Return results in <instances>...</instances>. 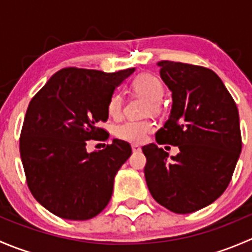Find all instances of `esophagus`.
<instances>
[{
    "label": "esophagus",
    "mask_w": 252,
    "mask_h": 252,
    "mask_svg": "<svg viewBox=\"0 0 252 252\" xmlns=\"http://www.w3.org/2000/svg\"><path fill=\"white\" fill-rule=\"evenodd\" d=\"M131 150H133V152H140L141 147L139 146L138 144H133V145H131Z\"/></svg>",
    "instance_id": "obj_1"
}]
</instances>
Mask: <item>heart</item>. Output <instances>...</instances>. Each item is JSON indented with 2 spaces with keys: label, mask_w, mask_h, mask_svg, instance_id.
<instances>
[{
  "label": "heart",
  "mask_w": 252,
  "mask_h": 252,
  "mask_svg": "<svg viewBox=\"0 0 252 252\" xmlns=\"http://www.w3.org/2000/svg\"><path fill=\"white\" fill-rule=\"evenodd\" d=\"M131 88L136 94L149 100V110L152 112L161 111V100L164 95V86L158 78L149 73H142L134 78ZM123 95L121 93H114L108 101V114L114 118L121 116L123 111ZM154 129V123L149 119H141V121L129 119L117 126L116 135L117 138L124 141L142 142Z\"/></svg>",
  "instance_id": "1"
}]
</instances>
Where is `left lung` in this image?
Here are the masks:
<instances>
[{
  "label": "left lung",
  "instance_id": "1",
  "mask_svg": "<svg viewBox=\"0 0 252 252\" xmlns=\"http://www.w3.org/2000/svg\"><path fill=\"white\" fill-rule=\"evenodd\" d=\"M158 65L173 105L156 141L180 152L169 159L156 144L142 147L145 179L159 205L185 215L212 204L229 185L243 144L239 112L213 70L172 61Z\"/></svg>",
  "mask_w": 252,
  "mask_h": 252
}]
</instances>
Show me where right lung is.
<instances>
[{
  "label": "right lung",
  "instance_id": "right-lung-1",
  "mask_svg": "<svg viewBox=\"0 0 252 252\" xmlns=\"http://www.w3.org/2000/svg\"><path fill=\"white\" fill-rule=\"evenodd\" d=\"M134 70L63 68L30 101L20 157L32 196L53 215L86 220L110 202L114 177L130 157V145L114 139L103 150L88 152L86 144L108 138L98 124L107 121L114 89Z\"/></svg>",
  "mask_w": 252,
  "mask_h": 252
}]
</instances>
